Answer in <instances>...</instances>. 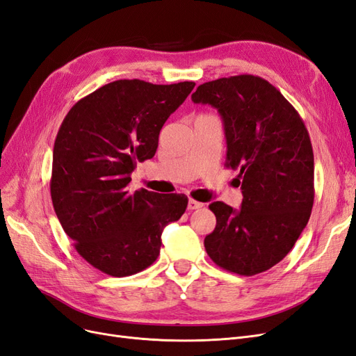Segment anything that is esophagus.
<instances>
[{
    "instance_id": "34e87169",
    "label": "esophagus",
    "mask_w": 356,
    "mask_h": 356,
    "mask_svg": "<svg viewBox=\"0 0 356 356\" xmlns=\"http://www.w3.org/2000/svg\"><path fill=\"white\" fill-rule=\"evenodd\" d=\"M201 207H202V204L198 202V201H195L192 198L188 201V210H197V209H201Z\"/></svg>"
}]
</instances>
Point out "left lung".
Segmentation results:
<instances>
[{
  "instance_id": "1",
  "label": "left lung",
  "mask_w": 356,
  "mask_h": 356,
  "mask_svg": "<svg viewBox=\"0 0 356 356\" xmlns=\"http://www.w3.org/2000/svg\"><path fill=\"white\" fill-rule=\"evenodd\" d=\"M195 103L219 111L227 145L226 168L238 170L239 210L210 204L214 231L204 247L217 266L253 277L294 247L314 205V151L299 112L280 90L256 75L201 84Z\"/></svg>"
}]
</instances>
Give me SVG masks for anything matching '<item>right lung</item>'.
I'll use <instances>...</instances> for the list:
<instances>
[{
	"label": "right lung",
	"instance_id": "1",
	"mask_svg": "<svg viewBox=\"0 0 356 356\" xmlns=\"http://www.w3.org/2000/svg\"><path fill=\"white\" fill-rule=\"evenodd\" d=\"M195 83L161 86L118 79L78 100L57 131L50 193L78 254L111 277L151 266L165 225L188 207L183 193L127 186L137 165L151 159L164 122Z\"/></svg>",
	"mask_w": 356,
	"mask_h": 356
}]
</instances>
